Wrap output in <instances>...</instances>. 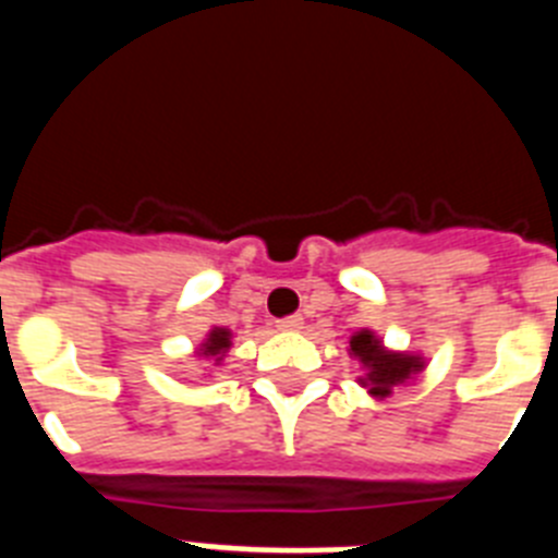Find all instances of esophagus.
I'll return each instance as SVG.
<instances>
[{
  "label": "esophagus",
  "mask_w": 558,
  "mask_h": 558,
  "mask_svg": "<svg viewBox=\"0 0 558 558\" xmlns=\"http://www.w3.org/2000/svg\"><path fill=\"white\" fill-rule=\"evenodd\" d=\"M276 327L282 329V332H299V329L304 327V318L302 315H288V318H279Z\"/></svg>",
  "instance_id": "obj_1"
}]
</instances>
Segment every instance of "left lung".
<instances>
[{"instance_id":"8db88e82","label":"left lung","mask_w":558,"mask_h":558,"mask_svg":"<svg viewBox=\"0 0 558 558\" xmlns=\"http://www.w3.org/2000/svg\"><path fill=\"white\" fill-rule=\"evenodd\" d=\"M349 354H354L366 368V374L360 377V386L368 388L372 397H388L393 388L411 383L425 368V360L418 354L391 352V349L383 347V340L372 329H360L352 335Z\"/></svg>"}]
</instances>
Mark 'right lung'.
<instances>
[{"instance_id": "right-lung-1", "label": "right lung", "mask_w": 558, "mask_h": 558, "mask_svg": "<svg viewBox=\"0 0 558 558\" xmlns=\"http://www.w3.org/2000/svg\"><path fill=\"white\" fill-rule=\"evenodd\" d=\"M229 349H231V332H229V329H223V327H215L209 335H206L204 343H201L198 354H201V357H206V360H215V366H218Z\"/></svg>"}]
</instances>
